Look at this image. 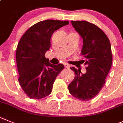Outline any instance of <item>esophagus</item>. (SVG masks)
<instances>
[{
    "mask_svg": "<svg viewBox=\"0 0 123 123\" xmlns=\"http://www.w3.org/2000/svg\"><path fill=\"white\" fill-rule=\"evenodd\" d=\"M64 67H66V68H70V66L67 64H64Z\"/></svg>",
    "mask_w": 123,
    "mask_h": 123,
    "instance_id": "34e87169",
    "label": "esophagus"
}]
</instances>
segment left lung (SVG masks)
Returning <instances> with one entry per match:
<instances>
[{
    "label": "left lung",
    "instance_id": "left-lung-1",
    "mask_svg": "<svg viewBox=\"0 0 123 123\" xmlns=\"http://www.w3.org/2000/svg\"><path fill=\"white\" fill-rule=\"evenodd\" d=\"M75 31L83 39L81 55L85 57L86 72L70 67L75 78L68 85L69 92L80 100H89L99 93L112 64L110 42L99 27L86 21H72Z\"/></svg>",
    "mask_w": 123,
    "mask_h": 123
}]
</instances>
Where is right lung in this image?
Returning <instances> with one entry per match:
<instances>
[{
  "instance_id": "right-lung-1",
  "label": "right lung",
  "mask_w": 123,
  "mask_h": 123,
  "mask_svg": "<svg viewBox=\"0 0 123 123\" xmlns=\"http://www.w3.org/2000/svg\"><path fill=\"white\" fill-rule=\"evenodd\" d=\"M68 24L67 21L47 19L30 27L22 36L16 53L22 89L28 97L40 99L50 94L56 77L64 65H54L45 57L55 31Z\"/></svg>"
}]
</instances>
